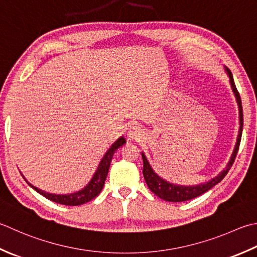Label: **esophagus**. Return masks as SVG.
I'll return each mask as SVG.
<instances>
[{"label": "esophagus", "mask_w": 257, "mask_h": 257, "mask_svg": "<svg viewBox=\"0 0 257 257\" xmlns=\"http://www.w3.org/2000/svg\"><path fill=\"white\" fill-rule=\"evenodd\" d=\"M143 135H144L143 129L138 127V125H133V127H130V129L127 133L128 139H130V140H137L140 137H143Z\"/></svg>", "instance_id": "obj_1"}]
</instances>
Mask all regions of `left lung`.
Returning <instances> with one entry per match:
<instances>
[{
    "mask_svg": "<svg viewBox=\"0 0 257 257\" xmlns=\"http://www.w3.org/2000/svg\"><path fill=\"white\" fill-rule=\"evenodd\" d=\"M225 71L227 73L228 78H229V83L230 87H232V90L234 92V95L236 98V102H237L238 105V112H239V129H238V135H237V139H236V144L233 150V154L230 156V159L228 160V164L226 165V167L220 172L217 176H215L214 178H212L208 182L202 183L198 185H194V186H184V185H177V184H173L169 183L167 180H165L164 178L160 177L157 174L154 172V169L150 166L149 162L146 158V156L144 153H142L143 156V160H144V169H143V175L144 178L147 183L148 188L152 190V192L158 196L159 198H162L166 202H173V203H178V202H186V200L193 199L195 197H198L202 194L206 193L207 190L212 189L215 185H217L220 180H222L226 175H227L228 170L232 167V165L235 160L236 154L238 152V147H239V143H240V138H242V132H243V108H242V101H240V97L239 93L236 89V85L233 79V74L229 70L225 67Z\"/></svg>",
    "mask_w": 257,
    "mask_h": 257,
    "instance_id": "8db88e82",
    "label": "left lung"
}]
</instances>
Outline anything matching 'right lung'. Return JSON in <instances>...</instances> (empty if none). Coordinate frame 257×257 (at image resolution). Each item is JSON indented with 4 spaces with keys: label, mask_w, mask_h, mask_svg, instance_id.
I'll list each match as a JSON object with an SVG mask.
<instances>
[{
    "label": "right lung",
    "mask_w": 257,
    "mask_h": 257,
    "mask_svg": "<svg viewBox=\"0 0 257 257\" xmlns=\"http://www.w3.org/2000/svg\"><path fill=\"white\" fill-rule=\"evenodd\" d=\"M124 144H125V139L124 137H122V136L115 140V142L111 145V147H110L107 150V153L104 154L101 162H100L98 166L97 170H95V173L92 176V178L90 179V182L85 185L82 189H80L78 192H74L71 194H52V193L44 192V190L35 187V186H33L32 184H30L27 180V178H25L22 174L21 175L30 187H32L35 192L41 194L45 198L52 200L54 203L67 205V206L82 205L97 197V196L100 194V192H101L105 182V178H107L110 163H111L113 154L114 152H117L118 148L121 147V146H123Z\"/></svg>",
    "instance_id": "obj_1"
}]
</instances>
